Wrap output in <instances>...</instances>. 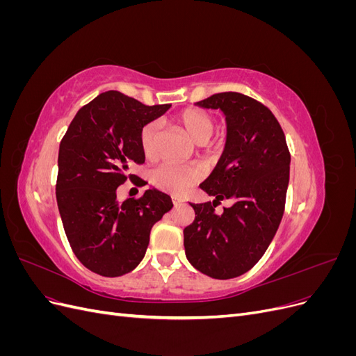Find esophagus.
I'll return each mask as SVG.
<instances>
[{"label":"esophagus","instance_id":"esophagus-1","mask_svg":"<svg viewBox=\"0 0 356 356\" xmlns=\"http://www.w3.org/2000/svg\"><path fill=\"white\" fill-rule=\"evenodd\" d=\"M172 202H174L175 207H181V204L184 203V200H182L181 197H177V196H172Z\"/></svg>","mask_w":356,"mask_h":356}]
</instances>
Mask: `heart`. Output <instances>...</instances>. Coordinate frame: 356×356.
<instances>
[{
    "mask_svg": "<svg viewBox=\"0 0 356 356\" xmlns=\"http://www.w3.org/2000/svg\"><path fill=\"white\" fill-rule=\"evenodd\" d=\"M177 122L184 129L187 135L197 144L207 143L213 132V118L209 113L200 108H188L178 114ZM157 134L159 124L152 122L145 124L139 134V144L147 159H152L157 153ZM200 178V170L195 166L165 163L152 172L153 186L170 195H182Z\"/></svg>",
    "mask_w": 356,
    "mask_h": 356,
    "instance_id": "heart-1",
    "label": "heart"
}]
</instances>
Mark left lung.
I'll return each mask as SVG.
<instances>
[{
  "mask_svg": "<svg viewBox=\"0 0 356 356\" xmlns=\"http://www.w3.org/2000/svg\"><path fill=\"white\" fill-rule=\"evenodd\" d=\"M221 110L227 138L218 165L200 188L213 202L190 203L196 218L184 229L187 260L215 279L246 273L263 257L281 224L289 182L291 156L273 113L238 92H224L196 102ZM222 198L234 204L222 214Z\"/></svg>",
  "mask_w": 356,
  "mask_h": 356,
  "instance_id": "obj_1",
  "label": "left lung"
}]
</instances>
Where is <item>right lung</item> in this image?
I'll use <instances>...</instances> for the list:
<instances>
[{"label": "right lung", "mask_w": 356, "mask_h": 356, "mask_svg": "<svg viewBox=\"0 0 356 356\" xmlns=\"http://www.w3.org/2000/svg\"><path fill=\"white\" fill-rule=\"evenodd\" d=\"M169 108L110 90L80 108L62 138L56 182L62 224L75 257L101 276L132 272L145 255L152 227L174 207L156 188L117 200L129 166L145 160L141 129Z\"/></svg>", "instance_id": "add662e5"}]
</instances>
